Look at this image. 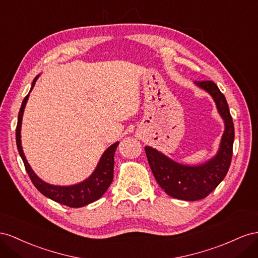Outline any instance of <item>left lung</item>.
Masks as SVG:
<instances>
[{"instance_id": "obj_1", "label": "left lung", "mask_w": 258, "mask_h": 258, "mask_svg": "<svg viewBox=\"0 0 258 258\" xmlns=\"http://www.w3.org/2000/svg\"><path fill=\"white\" fill-rule=\"evenodd\" d=\"M195 84L211 95L225 122V132L216 156L200 165H185L151 147H145L150 168L160 187L168 196L185 201L204 199L225 178L231 163L234 139L232 117L224 94L213 81H196Z\"/></svg>"}]
</instances>
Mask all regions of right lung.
Listing matches in <instances>:
<instances>
[{
	"label": "right lung",
	"mask_w": 258,
	"mask_h": 258,
	"mask_svg": "<svg viewBox=\"0 0 258 258\" xmlns=\"http://www.w3.org/2000/svg\"><path fill=\"white\" fill-rule=\"evenodd\" d=\"M38 78L39 76H36L34 78L30 92L34 87L36 79ZM29 95H30V93H29L23 100V104H21L19 113H18V122H17V127H16V144H17L18 152L20 154L21 159L24 161L26 171L29 175V177H30L31 181L33 182V185L43 196L51 199V200L57 203L67 205L69 208H82L87 204L98 200V199L101 198V196L106 192L107 189L109 188L110 185H111V182L113 180V165H114L113 159H114L116 147L119 145V143H114L113 145L110 146L104 153H102V156L97 164V167L95 168V171L93 172V174L90 176V177L83 180L82 182L76 183V185H72V186H55L43 181L41 178H39L38 176L35 175V173L32 171L31 166L29 165L23 151V147H21V139H20L21 121H23L24 110L28 101Z\"/></svg>",
	"instance_id": "add662e5"
}]
</instances>
